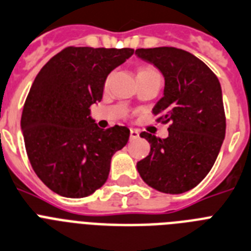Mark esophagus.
<instances>
[{
    "label": "esophagus",
    "instance_id": "obj_1",
    "mask_svg": "<svg viewBox=\"0 0 251 251\" xmlns=\"http://www.w3.org/2000/svg\"><path fill=\"white\" fill-rule=\"evenodd\" d=\"M139 136H140V131L139 130H135V128L130 130V139L131 140H136V139H139Z\"/></svg>",
    "mask_w": 251,
    "mask_h": 251
}]
</instances>
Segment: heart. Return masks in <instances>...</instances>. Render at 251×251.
<instances>
[{"instance_id": "b5f03b06", "label": "heart", "mask_w": 251, "mask_h": 251, "mask_svg": "<svg viewBox=\"0 0 251 251\" xmlns=\"http://www.w3.org/2000/svg\"><path fill=\"white\" fill-rule=\"evenodd\" d=\"M150 74H159L158 71L151 65H144L138 71V75H150Z\"/></svg>"}]
</instances>
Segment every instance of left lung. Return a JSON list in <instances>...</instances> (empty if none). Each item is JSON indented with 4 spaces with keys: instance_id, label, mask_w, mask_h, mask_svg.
Returning <instances> with one entry per match:
<instances>
[{
    "instance_id": "obj_1",
    "label": "left lung",
    "mask_w": 251,
    "mask_h": 251,
    "mask_svg": "<svg viewBox=\"0 0 251 251\" xmlns=\"http://www.w3.org/2000/svg\"><path fill=\"white\" fill-rule=\"evenodd\" d=\"M165 79L164 96L152 108L156 121L171 123L167 139L149 132L147 158L136 168L148 186L179 195L195 188L213 167L225 139L226 117L219 78L201 59L173 47L136 49Z\"/></svg>"
}]
</instances>
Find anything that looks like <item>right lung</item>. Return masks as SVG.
Wrapping results in <instances>:
<instances>
[{"label":"right lung","instance_id":"add662e5","mask_svg":"<svg viewBox=\"0 0 251 251\" xmlns=\"http://www.w3.org/2000/svg\"><path fill=\"white\" fill-rule=\"evenodd\" d=\"M132 54L130 48L68 47L35 78L21 130L32 169L58 195L82 198L101 188L111 158L127 144L126 126L100 128L89 107L102 100L111 71Z\"/></svg>","mask_w":251,"mask_h":251}]
</instances>
